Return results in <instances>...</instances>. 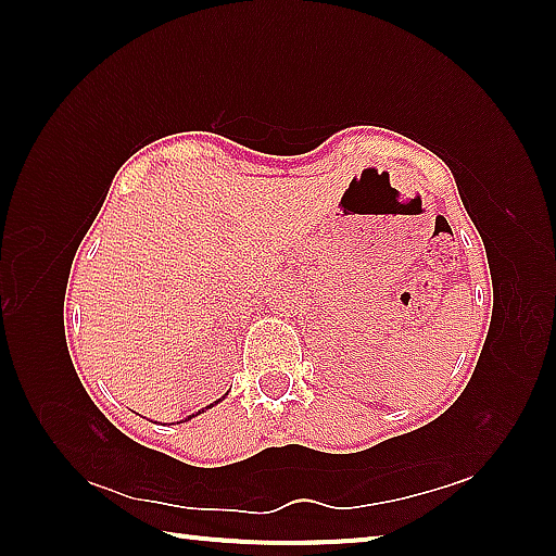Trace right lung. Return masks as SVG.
I'll return each instance as SVG.
<instances>
[{
	"label": "right lung",
	"mask_w": 556,
	"mask_h": 556,
	"mask_svg": "<svg viewBox=\"0 0 556 556\" xmlns=\"http://www.w3.org/2000/svg\"><path fill=\"white\" fill-rule=\"evenodd\" d=\"M218 402H220V400H218ZM211 407H213V404H211ZM199 414H201V412H199ZM188 419H191V417H188Z\"/></svg>",
	"instance_id": "right-lung-1"
}]
</instances>
